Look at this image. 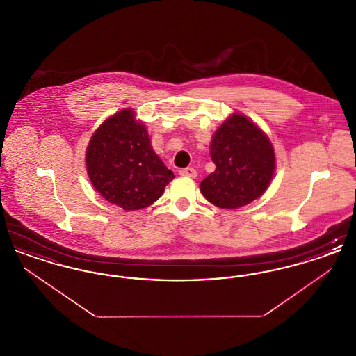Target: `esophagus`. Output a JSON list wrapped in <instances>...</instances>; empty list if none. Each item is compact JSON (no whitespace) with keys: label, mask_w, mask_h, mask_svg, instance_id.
Wrapping results in <instances>:
<instances>
[{"label":"esophagus","mask_w":356,"mask_h":356,"mask_svg":"<svg viewBox=\"0 0 356 356\" xmlns=\"http://www.w3.org/2000/svg\"><path fill=\"white\" fill-rule=\"evenodd\" d=\"M180 176H184V177H191V179H195L197 176V172L193 168H186V170H181L179 172Z\"/></svg>","instance_id":"obj_1"}]
</instances>
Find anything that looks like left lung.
Instances as JSON below:
<instances>
[{
  "label": "left lung",
  "instance_id": "8db88e82",
  "mask_svg": "<svg viewBox=\"0 0 356 356\" xmlns=\"http://www.w3.org/2000/svg\"><path fill=\"white\" fill-rule=\"evenodd\" d=\"M209 154L216 170L200 183V191L219 208L252 203L271 184L276 170L271 140L243 113L234 112L215 131Z\"/></svg>",
  "mask_w": 356,
  "mask_h": 356
}]
</instances>
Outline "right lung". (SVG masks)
<instances>
[{
    "label": "right lung",
    "mask_w": 356,
    "mask_h": 356,
    "mask_svg": "<svg viewBox=\"0 0 356 356\" xmlns=\"http://www.w3.org/2000/svg\"><path fill=\"white\" fill-rule=\"evenodd\" d=\"M85 167L93 188L124 211H137L160 199L175 179L153 151L145 124L134 109H121L102 121L90 137Z\"/></svg>",
    "instance_id": "add662e5"
}]
</instances>
